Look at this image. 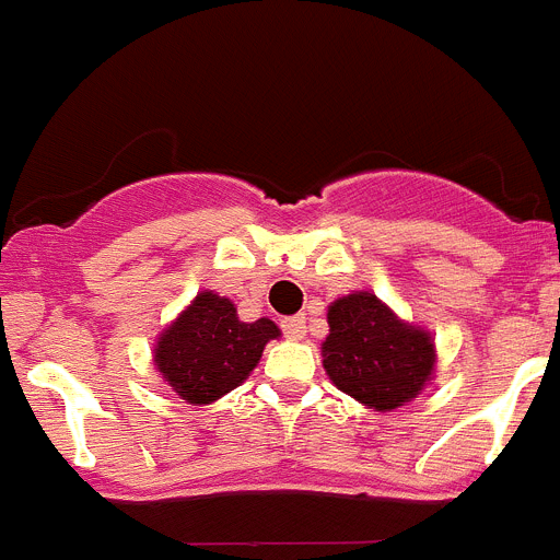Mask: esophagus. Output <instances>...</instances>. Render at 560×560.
<instances>
[{
	"instance_id": "esophagus-1",
	"label": "esophagus",
	"mask_w": 560,
	"mask_h": 560,
	"mask_svg": "<svg viewBox=\"0 0 560 560\" xmlns=\"http://www.w3.org/2000/svg\"><path fill=\"white\" fill-rule=\"evenodd\" d=\"M280 328H283V334L291 336V339H303V336H305V314L285 316L283 323H280Z\"/></svg>"
}]
</instances>
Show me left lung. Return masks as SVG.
<instances>
[{
	"label": "left lung",
	"mask_w": 560,
	"mask_h": 560,
	"mask_svg": "<svg viewBox=\"0 0 560 560\" xmlns=\"http://www.w3.org/2000/svg\"><path fill=\"white\" fill-rule=\"evenodd\" d=\"M325 373L364 407L398 409L432 378L434 345L427 330L400 323L375 294H350L328 308Z\"/></svg>",
	"instance_id": "1"
}]
</instances>
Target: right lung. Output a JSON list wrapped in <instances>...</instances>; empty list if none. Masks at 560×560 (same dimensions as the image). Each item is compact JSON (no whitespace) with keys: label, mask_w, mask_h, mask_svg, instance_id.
<instances>
[{"label":"right lung","mask_w":560,"mask_h":560,"mask_svg":"<svg viewBox=\"0 0 560 560\" xmlns=\"http://www.w3.org/2000/svg\"><path fill=\"white\" fill-rule=\"evenodd\" d=\"M275 336L280 328L271 319L241 323L230 300L201 291L160 336L153 361L187 404H210L244 384Z\"/></svg>","instance_id":"right-lung-1"}]
</instances>
